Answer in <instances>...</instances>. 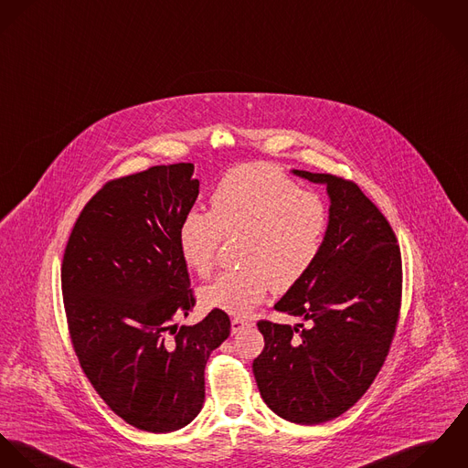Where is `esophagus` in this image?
I'll list each match as a JSON object with an SVG mask.
<instances>
[{"label":"esophagus","instance_id":"esophagus-1","mask_svg":"<svg viewBox=\"0 0 468 468\" xmlns=\"http://www.w3.org/2000/svg\"><path fill=\"white\" fill-rule=\"evenodd\" d=\"M246 326H250V321H248V319H244V317H233V319H231V332H233V334L240 332V330L246 328Z\"/></svg>","mask_w":468,"mask_h":468}]
</instances>
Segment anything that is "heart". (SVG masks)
I'll return each instance as SVG.
<instances>
[{
  "label": "heart",
  "instance_id": "obj_1",
  "mask_svg": "<svg viewBox=\"0 0 468 468\" xmlns=\"http://www.w3.org/2000/svg\"><path fill=\"white\" fill-rule=\"evenodd\" d=\"M326 231L321 199L269 163L229 170L211 190L209 211L188 209L177 228L181 259L208 274L222 239L242 237V269L220 272L203 291L207 305L246 315L274 285H296L319 257Z\"/></svg>",
  "mask_w": 468,
  "mask_h": 468
}]
</instances>
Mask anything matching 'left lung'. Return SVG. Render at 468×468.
<instances>
[{
  "label": "left lung",
  "mask_w": 468,
  "mask_h": 468,
  "mask_svg": "<svg viewBox=\"0 0 468 468\" xmlns=\"http://www.w3.org/2000/svg\"><path fill=\"white\" fill-rule=\"evenodd\" d=\"M292 174L326 185L328 226L311 271L274 305L305 323L260 319L265 346L253 373L271 411L315 425L348 411L386 361L400 314L402 257L388 218L354 181Z\"/></svg>",
  "instance_id": "left-lung-1"
}]
</instances>
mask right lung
I'll return each mask as SVG.
<instances>
[{"label":"right lung","instance_id":"1","mask_svg":"<svg viewBox=\"0 0 468 468\" xmlns=\"http://www.w3.org/2000/svg\"><path fill=\"white\" fill-rule=\"evenodd\" d=\"M199 196L192 163L112 179L80 211L60 267L73 350L112 413L147 432L188 425L205 404V366L229 335L220 309L196 307L177 228Z\"/></svg>","mask_w":468,"mask_h":468}]
</instances>
